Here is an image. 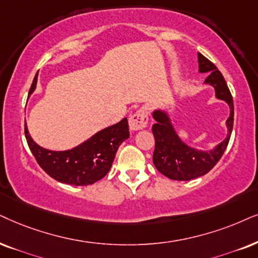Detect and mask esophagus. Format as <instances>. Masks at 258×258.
I'll return each instance as SVG.
<instances>
[{
	"label": "esophagus",
	"mask_w": 258,
	"mask_h": 258,
	"mask_svg": "<svg viewBox=\"0 0 258 258\" xmlns=\"http://www.w3.org/2000/svg\"><path fill=\"white\" fill-rule=\"evenodd\" d=\"M130 127L133 131H138V130H143L148 126L149 123V116H148V112L144 108H140L137 110L135 114H132L130 116Z\"/></svg>",
	"instance_id": "34e87169"
}]
</instances>
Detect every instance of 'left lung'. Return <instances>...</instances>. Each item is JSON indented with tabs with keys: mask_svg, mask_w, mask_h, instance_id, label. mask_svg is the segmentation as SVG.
I'll return each mask as SVG.
<instances>
[{
	"mask_svg": "<svg viewBox=\"0 0 258 258\" xmlns=\"http://www.w3.org/2000/svg\"><path fill=\"white\" fill-rule=\"evenodd\" d=\"M198 58L199 71L210 74L205 82L214 87L218 99L229 103L231 112L226 121L229 133L226 139L212 151H198L181 142L172 128L167 114L162 110H156L153 113V118L157 122L152 126V133L155 137L152 161L161 174L176 181L193 180L213 169L229 145L233 128V100L223 75L216 65L201 53L198 54Z\"/></svg>",
	"mask_w": 258,
	"mask_h": 258,
	"instance_id": "1",
	"label": "left lung"
}]
</instances>
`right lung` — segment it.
<instances>
[{"mask_svg":"<svg viewBox=\"0 0 258 258\" xmlns=\"http://www.w3.org/2000/svg\"><path fill=\"white\" fill-rule=\"evenodd\" d=\"M38 74L29 89V95L37 86ZM25 136L29 150L40 168L52 178L61 183L88 185L105 177L109 171L119 146L130 137L127 119L107 127L83 144L68 151L42 149L29 136L25 125Z\"/></svg>","mask_w":258,"mask_h":258,"instance_id":"right-lung-1","label":"right lung"}]
</instances>
